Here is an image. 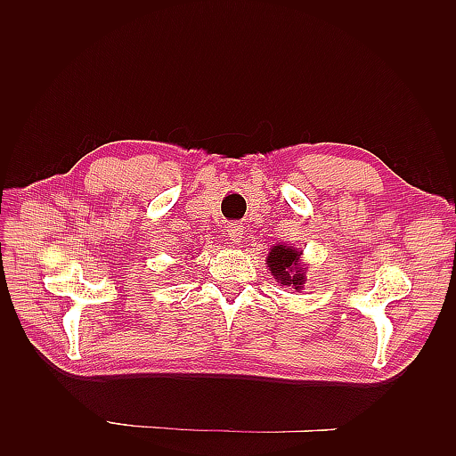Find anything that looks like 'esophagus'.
I'll return each mask as SVG.
<instances>
[{"instance_id":"34e87169","label":"esophagus","mask_w":456,"mask_h":456,"mask_svg":"<svg viewBox=\"0 0 456 456\" xmlns=\"http://www.w3.org/2000/svg\"><path fill=\"white\" fill-rule=\"evenodd\" d=\"M228 238L232 240V243H240L243 238V226L240 224H228Z\"/></svg>"}]
</instances>
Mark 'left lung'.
<instances>
[{
    "instance_id": "obj_1",
    "label": "left lung",
    "mask_w": 456,
    "mask_h": 456,
    "mask_svg": "<svg viewBox=\"0 0 456 456\" xmlns=\"http://www.w3.org/2000/svg\"><path fill=\"white\" fill-rule=\"evenodd\" d=\"M300 255L302 251H297L289 245H273L270 249L266 265L273 278L278 280V283H281V287L289 285L298 289V291L305 287L306 275L305 265L300 262Z\"/></svg>"
}]
</instances>
